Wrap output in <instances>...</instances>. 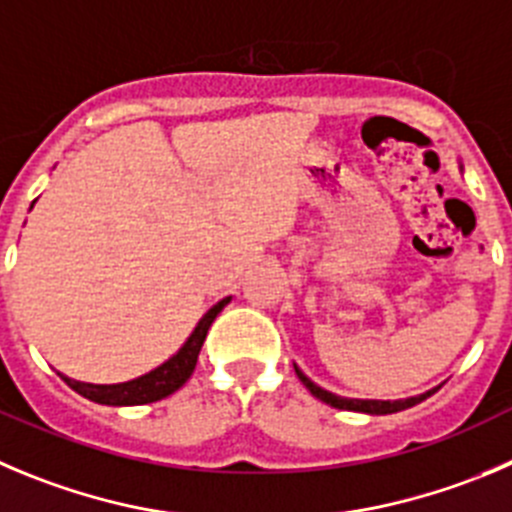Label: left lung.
I'll use <instances>...</instances> for the list:
<instances>
[{"label": "left lung", "mask_w": 512, "mask_h": 512, "mask_svg": "<svg viewBox=\"0 0 512 512\" xmlns=\"http://www.w3.org/2000/svg\"><path fill=\"white\" fill-rule=\"evenodd\" d=\"M293 366H295V364H293ZM295 374H298V379L303 381V386L310 391V394L315 396V399L326 401V404H331V407H336V409H348V412L376 414V417H379V414H394V412H401V409L414 407V404H419V401H424V399H427V396H432L434 391L439 389V386H437V389H429V391H424V394H419V396H409V399H396V401L348 399V396H338V394H333V391H326V389H321V386H318V384H313V381H310L308 376H305L303 371L298 369V366H295Z\"/></svg>", "instance_id": "obj_1"}]
</instances>
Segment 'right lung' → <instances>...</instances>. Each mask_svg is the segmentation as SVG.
Returning <instances> with one entry per match:
<instances>
[{"instance_id":"right-lung-1","label":"right lung","mask_w":512,"mask_h":512,"mask_svg":"<svg viewBox=\"0 0 512 512\" xmlns=\"http://www.w3.org/2000/svg\"><path fill=\"white\" fill-rule=\"evenodd\" d=\"M229 300L232 298H222L217 305H212L202 315L197 328L191 331V336L186 338L184 346L169 361H164V364L156 366L148 374L138 376V379L123 381V384H85V381H75L60 374L62 381L73 391H78L80 396H85V399L95 401V404H108V407H136V404H151V401L164 399V396L181 389L189 381V376L194 374V366H197L199 351H202L209 326H212L214 318L222 313V308Z\"/></svg>"}]
</instances>
